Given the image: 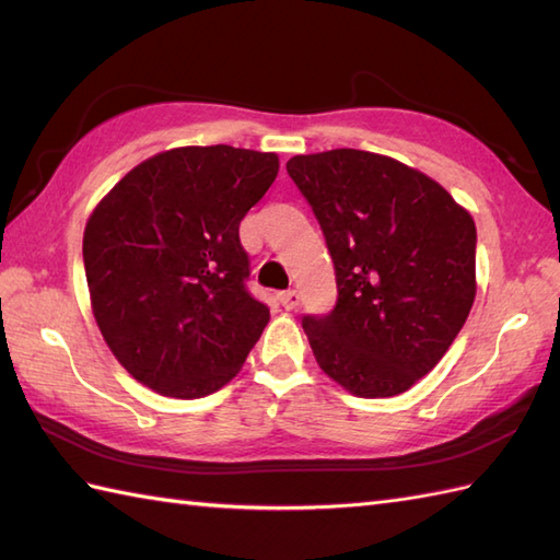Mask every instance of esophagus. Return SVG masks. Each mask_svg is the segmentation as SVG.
I'll use <instances>...</instances> for the list:
<instances>
[{
    "instance_id": "34e87169",
    "label": "esophagus",
    "mask_w": 560,
    "mask_h": 560,
    "mask_svg": "<svg viewBox=\"0 0 560 560\" xmlns=\"http://www.w3.org/2000/svg\"><path fill=\"white\" fill-rule=\"evenodd\" d=\"M279 303L287 307V311H295V307L301 305V293L299 291H283V293H279Z\"/></svg>"
}]
</instances>
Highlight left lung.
I'll return each mask as SVG.
<instances>
[{
  "mask_svg": "<svg viewBox=\"0 0 560 560\" xmlns=\"http://www.w3.org/2000/svg\"><path fill=\"white\" fill-rule=\"evenodd\" d=\"M287 171L311 201L339 299L305 317L317 365L355 397H395L433 371L477 295V225L433 177L383 153L331 149Z\"/></svg>",
  "mask_w": 560,
  "mask_h": 560,
  "instance_id": "1",
  "label": "left lung"
}]
</instances>
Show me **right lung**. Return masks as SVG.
I'll use <instances>...</instances> for the list:
<instances>
[{
  "label": "right lung",
  "instance_id": "1",
  "mask_svg": "<svg viewBox=\"0 0 560 560\" xmlns=\"http://www.w3.org/2000/svg\"><path fill=\"white\" fill-rule=\"evenodd\" d=\"M277 173V153L177 147L135 165L91 211V313L137 383L199 399L241 373L269 311L245 291L237 225Z\"/></svg>",
  "mask_w": 560,
  "mask_h": 560
}]
</instances>
